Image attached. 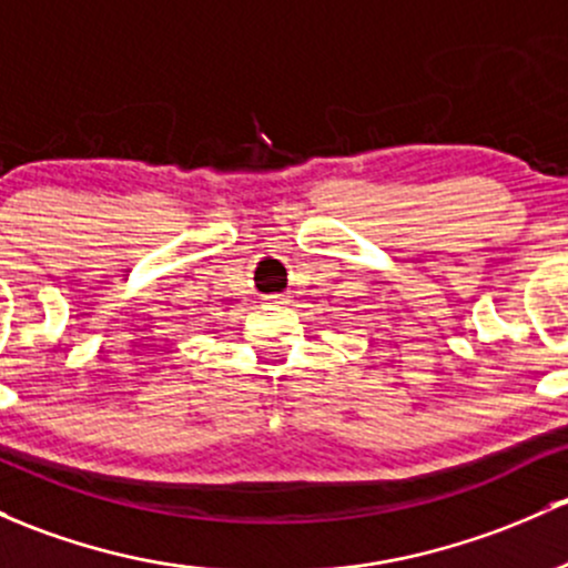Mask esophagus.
<instances>
[{
  "instance_id": "obj_1",
  "label": "esophagus",
  "mask_w": 568,
  "mask_h": 568,
  "mask_svg": "<svg viewBox=\"0 0 568 568\" xmlns=\"http://www.w3.org/2000/svg\"><path fill=\"white\" fill-rule=\"evenodd\" d=\"M283 302H285V296H280V294L266 296V304H283Z\"/></svg>"
}]
</instances>
